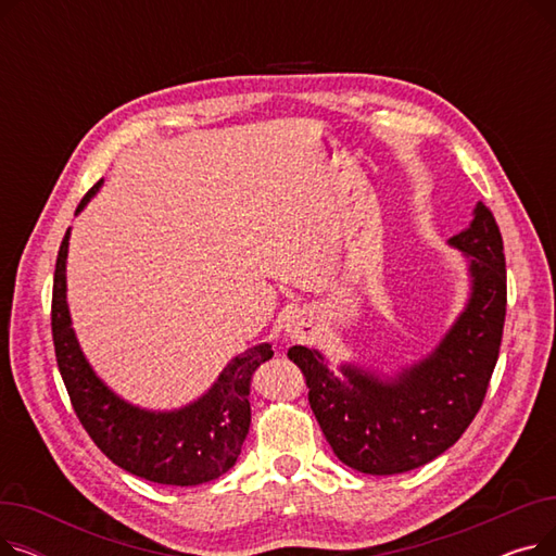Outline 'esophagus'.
<instances>
[{
    "label": "esophagus",
    "mask_w": 556,
    "mask_h": 556,
    "mask_svg": "<svg viewBox=\"0 0 556 556\" xmlns=\"http://www.w3.org/2000/svg\"><path fill=\"white\" fill-rule=\"evenodd\" d=\"M288 336L293 340H304L313 333V317L311 315H298L286 325Z\"/></svg>",
    "instance_id": "1"
}]
</instances>
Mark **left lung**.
<instances>
[{
	"label": "left lung",
	"mask_w": 556,
	"mask_h": 556,
	"mask_svg": "<svg viewBox=\"0 0 556 556\" xmlns=\"http://www.w3.org/2000/svg\"><path fill=\"white\" fill-rule=\"evenodd\" d=\"M446 243L464 256L469 290L426 356L386 374L354 361L333 367L313 346L288 349L327 442L361 473L394 476L424 466L459 440L484 401L507 311L503 237L478 202L469 227Z\"/></svg>",
	"instance_id": "left-lung-1"
}]
</instances>
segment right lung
<instances>
[{
  "instance_id": "1",
  "label": "right lung",
  "mask_w": 556,
  "mask_h": 556,
  "mask_svg": "<svg viewBox=\"0 0 556 556\" xmlns=\"http://www.w3.org/2000/svg\"><path fill=\"white\" fill-rule=\"evenodd\" d=\"M101 187L103 180L87 191L76 216ZM70 237L72 227L55 258L51 331L58 369L83 428L116 466L149 482L195 486L220 478L241 455L250 430V381L256 367L273 358V344L258 342L233 356L207 392L173 410H151L126 401L94 371L72 327Z\"/></svg>"
}]
</instances>
